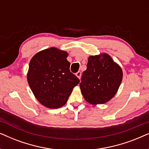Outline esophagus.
Listing matches in <instances>:
<instances>
[{"mask_svg":"<svg viewBox=\"0 0 149 149\" xmlns=\"http://www.w3.org/2000/svg\"><path fill=\"white\" fill-rule=\"evenodd\" d=\"M76 76L78 77L79 79H80L81 78V72H80V71H79V72H77V73H76Z\"/></svg>","mask_w":149,"mask_h":149,"instance_id":"1","label":"esophagus"}]
</instances>
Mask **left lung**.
I'll return each instance as SVG.
<instances>
[{"label":"left lung","instance_id":"1","mask_svg":"<svg viewBox=\"0 0 149 149\" xmlns=\"http://www.w3.org/2000/svg\"><path fill=\"white\" fill-rule=\"evenodd\" d=\"M122 79L123 71L119 65L109 54L103 53L89 57L79 85L87 102L102 104L115 96Z\"/></svg>","mask_w":149,"mask_h":149}]
</instances>
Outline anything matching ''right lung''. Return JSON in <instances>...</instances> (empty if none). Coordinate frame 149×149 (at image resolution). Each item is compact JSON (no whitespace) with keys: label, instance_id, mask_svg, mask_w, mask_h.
Segmentation results:
<instances>
[{"label":"right lung","instance_id":"add662e5","mask_svg":"<svg viewBox=\"0 0 149 149\" xmlns=\"http://www.w3.org/2000/svg\"><path fill=\"white\" fill-rule=\"evenodd\" d=\"M68 54L56 47L38 52L29 64L27 80L37 100L49 109L66 104L79 79L70 71Z\"/></svg>","mask_w":149,"mask_h":149}]
</instances>
